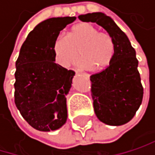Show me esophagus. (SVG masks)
<instances>
[{"mask_svg": "<svg viewBox=\"0 0 155 155\" xmlns=\"http://www.w3.org/2000/svg\"><path fill=\"white\" fill-rule=\"evenodd\" d=\"M75 72H76L77 74H80V73H81V72H80L79 71H75ZM83 74H84V76L86 77L87 79H89V78H90V75H89L88 73H83Z\"/></svg>", "mask_w": 155, "mask_h": 155, "instance_id": "1", "label": "esophagus"}]
</instances>
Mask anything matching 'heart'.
Here are the masks:
<instances>
[{"label":"heart","instance_id":"b5f03b06","mask_svg":"<svg viewBox=\"0 0 155 155\" xmlns=\"http://www.w3.org/2000/svg\"><path fill=\"white\" fill-rule=\"evenodd\" d=\"M80 57L79 66L84 69L102 70L109 66L114 56V43L111 37L99 32L90 23H80L71 28L68 36L58 35L53 51L59 64L69 67Z\"/></svg>","mask_w":155,"mask_h":155}]
</instances>
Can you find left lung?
<instances>
[{
  "label": "left lung",
  "instance_id": "1",
  "mask_svg": "<svg viewBox=\"0 0 155 155\" xmlns=\"http://www.w3.org/2000/svg\"><path fill=\"white\" fill-rule=\"evenodd\" d=\"M78 17L83 22L101 26L114 43V56L110 65L90 76L91 92L98 120L109 126H122L134 117L143 97L136 51L126 33L107 15L97 12Z\"/></svg>",
  "mask_w": 155,
  "mask_h": 155
}]
</instances>
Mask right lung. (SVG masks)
<instances>
[{"label":"right lung","instance_id":"add662e5","mask_svg":"<svg viewBox=\"0 0 155 155\" xmlns=\"http://www.w3.org/2000/svg\"><path fill=\"white\" fill-rule=\"evenodd\" d=\"M75 16L52 17L28 33L15 62V103L28 124L48 132L60 128L68 117L67 98L75 74L57 64L55 39Z\"/></svg>","mask_w":155,"mask_h":155}]
</instances>
